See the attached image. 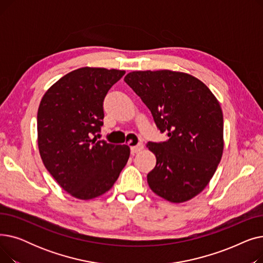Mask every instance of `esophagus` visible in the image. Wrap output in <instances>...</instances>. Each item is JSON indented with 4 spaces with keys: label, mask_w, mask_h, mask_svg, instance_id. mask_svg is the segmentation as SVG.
Instances as JSON below:
<instances>
[{
    "label": "esophagus",
    "mask_w": 263,
    "mask_h": 263,
    "mask_svg": "<svg viewBox=\"0 0 263 263\" xmlns=\"http://www.w3.org/2000/svg\"><path fill=\"white\" fill-rule=\"evenodd\" d=\"M143 149H144V145L142 143H140V144H137V145L131 147V153L134 155V154L140 153V151H142Z\"/></svg>",
    "instance_id": "34e87169"
}]
</instances>
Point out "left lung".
<instances>
[{"mask_svg": "<svg viewBox=\"0 0 263 263\" xmlns=\"http://www.w3.org/2000/svg\"><path fill=\"white\" fill-rule=\"evenodd\" d=\"M124 82L150 109L168 140L149 142L157 158L147 175L154 193L180 203L208 185L224 149V119L219 102L197 78L172 70L133 71Z\"/></svg>", "mask_w": 263, "mask_h": 263, "instance_id": "obj_1", "label": "left lung"}]
</instances>
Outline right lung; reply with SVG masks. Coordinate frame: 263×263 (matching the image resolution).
Returning a JSON list of instances; mask_svg holds the SVG:
<instances>
[{"instance_id":"add662e5","label":"right lung","mask_w":263,"mask_h":263,"mask_svg":"<svg viewBox=\"0 0 263 263\" xmlns=\"http://www.w3.org/2000/svg\"><path fill=\"white\" fill-rule=\"evenodd\" d=\"M124 73L79 68L54 83L40 101L37 134L41 160L57 182L78 199L104 194L129 160V146L91 139L103 124L108 89Z\"/></svg>"}]
</instances>
